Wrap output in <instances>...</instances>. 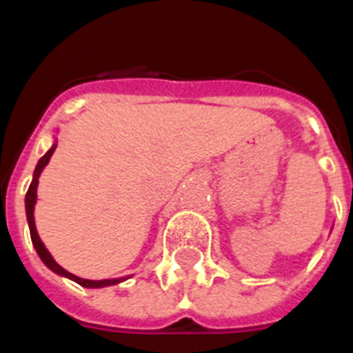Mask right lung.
Wrapping results in <instances>:
<instances>
[{
	"mask_svg": "<svg viewBox=\"0 0 353 353\" xmlns=\"http://www.w3.org/2000/svg\"><path fill=\"white\" fill-rule=\"evenodd\" d=\"M54 150H57V143L52 144L51 148L47 150L46 155L38 161V165L34 168V174H32V181H30V187L25 194V214H27V223H29V231H30V240H32V245H34L36 252H38V256L43 263H46L47 268L51 269L52 273L60 274V276H65V279L73 280L77 284H80L82 288H108V285H115L121 284L124 280H128L130 276H121V279H104V280H88V279H80L77 274L69 273L62 265H58L57 260L51 256V252L47 251V247L43 245V241L40 240V236H38V231H36V223H34V205H36V198H38V179H40V174L43 172V168L47 166L49 159H51V155L54 154Z\"/></svg>",
	"mask_w": 353,
	"mask_h": 353,
	"instance_id": "add662e5",
	"label": "right lung"
}]
</instances>
